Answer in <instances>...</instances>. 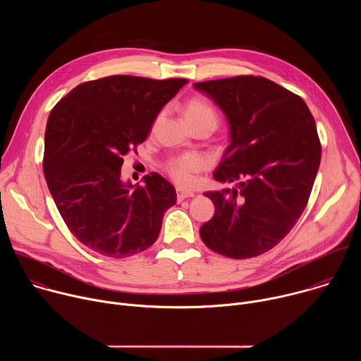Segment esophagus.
Instances as JSON below:
<instances>
[{
  "instance_id": "1",
  "label": "esophagus",
  "mask_w": 361,
  "mask_h": 361,
  "mask_svg": "<svg viewBox=\"0 0 361 361\" xmlns=\"http://www.w3.org/2000/svg\"><path fill=\"white\" fill-rule=\"evenodd\" d=\"M190 197H194V192L185 191V190H183V188H177V200H178V201H183V200L190 198Z\"/></svg>"
}]
</instances>
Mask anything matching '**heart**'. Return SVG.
Listing matches in <instances>:
<instances>
[{"label": "heart", "mask_w": 361, "mask_h": 361, "mask_svg": "<svg viewBox=\"0 0 361 361\" xmlns=\"http://www.w3.org/2000/svg\"><path fill=\"white\" fill-rule=\"evenodd\" d=\"M184 120L188 126L209 123L213 127L217 124V114L214 109L202 98H192L185 102L184 106ZM202 167V160L194 154H185V156L171 159L166 169L173 180L181 185H187L192 180V174L200 171Z\"/></svg>", "instance_id": "heart-1"}]
</instances>
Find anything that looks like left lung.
<instances>
[{
    "label": "left lung",
    "mask_w": 361,
    "mask_h": 361,
    "mask_svg": "<svg viewBox=\"0 0 361 361\" xmlns=\"http://www.w3.org/2000/svg\"><path fill=\"white\" fill-rule=\"evenodd\" d=\"M224 113L230 145L214 171L231 190L209 191L216 213L200 235L213 251L250 259L277 245L310 197L322 160L316 121L301 97L254 75L195 82Z\"/></svg>",
    "instance_id": "obj_1"
}]
</instances>
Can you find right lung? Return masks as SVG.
I'll use <instances>...</instances> for the list:
<instances>
[{
	"mask_svg": "<svg viewBox=\"0 0 361 361\" xmlns=\"http://www.w3.org/2000/svg\"><path fill=\"white\" fill-rule=\"evenodd\" d=\"M185 78L111 75L71 90L45 128L44 176L70 231L85 247L124 259L156 243L176 188L151 173L144 185L123 181V157L145 141Z\"/></svg>",
	"mask_w": 361,
	"mask_h": 361,
	"instance_id": "1",
	"label": "right lung"
}]
</instances>
